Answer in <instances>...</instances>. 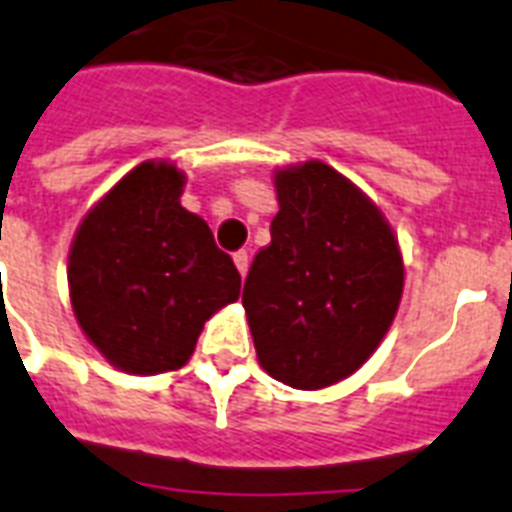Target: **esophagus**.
<instances>
[{"label":"esophagus","instance_id":"34e87169","mask_svg":"<svg viewBox=\"0 0 512 512\" xmlns=\"http://www.w3.org/2000/svg\"><path fill=\"white\" fill-rule=\"evenodd\" d=\"M248 264H251V256H248V251H237L235 253V267L243 277H245V272H248Z\"/></svg>","mask_w":512,"mask_h":512}]
</instances>
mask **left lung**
<instances>
[{"label": "left lung", "mask_w": 512, "mask_h": 512, "mask_svg": "<svg viewBox=\"0 0 512 512\" xmlns=\"http://www.w3.org/2000/svg\"><path fill=\"white\" fill-rule=\"evenodd\" d=\"M280 211L245 277L243 307L261 368L320 390L358 371L387 334L403 259L390 224L323 162L277 170Z\"/></svg>", "instance_id": "left-lung-1"}]
</instances>
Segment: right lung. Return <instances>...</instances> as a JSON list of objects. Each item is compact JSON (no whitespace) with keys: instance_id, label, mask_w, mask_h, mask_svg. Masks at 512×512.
<instances>
[{"instance_id":"1","label":"right lung","mask_w":512,"mask_h":512,"mask_svg":"<svg viewBox=\"0 0 512 512\" xmlns=\"http://www.w3.org/2000/svg\"><path fill=\"white\" fill-rule=\"evenodd\" d=\"M184 173L141 162L79 224L71 307L87 339L128 374L176 371L205 320L240 296L211 227L181 208Z\"/></svg>"}]
</instances>
